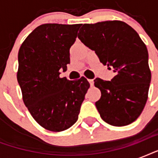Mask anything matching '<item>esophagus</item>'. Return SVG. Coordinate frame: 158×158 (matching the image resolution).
I'll use <instances>...</instances> for the list:
<instances>
[{
	"mask_svg": "<svg viewBox=\"0 0 158 158\" xmlns=\"http://www.w3.org/2000/svg\"><path fill=\"white\" fill-rule=\"evenodd\" d=\"M89 84H90V85H91V87L94 86V79H89Z\"/></svg>",
	"mask_w": 158,
	"mask_h": 158,
	"instance_id": "1",
	"label": "esophagus"
}]
</instances>
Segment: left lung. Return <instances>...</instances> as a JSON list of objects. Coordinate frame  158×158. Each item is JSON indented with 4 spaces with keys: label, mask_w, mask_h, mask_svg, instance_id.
I'll use <instances>...</instances> for the list:
<instances>
[{
    "label": "left lung",
    "mask_w": 158,
    "mask_h": 158,
    "mask_svg": "<svg viewBox=\"0 0 158 158\" xmlns=\"http://www.w3.org/2000/svg\"><path fill=\"white\" fill-rule=\"evenodd\" d=\"M78 38L115 73L110 81L94 79L102 94L95 103L102 119L114 126L134 122L144 108L151 82L144 43L132 27L120 20L84 23Z\"/></svg>",
    "instance_id": "8db88e82"
}]
</instances>
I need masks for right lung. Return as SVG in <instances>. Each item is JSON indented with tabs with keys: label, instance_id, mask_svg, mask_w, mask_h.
Here are the masks:
<instances>
[{
	"label": "right lung",
	"instance_id": "obj_1",
	"mask_svg": "<svg viewBox=\"0 0 158 158\" xmlns=\"http://www.w3.org/2000/svg\"><path fill=\"white\" fill-rule=\"evenodd\" d=\"M81 24L45 23L26 38L18 54L17 80L23 101L33 119L54 132L71 127L90 87L84 77H60L69 64V48Z\"/></svg>",
	"mask_w": 158,
	"mask_h": 158
}]
</instances>
